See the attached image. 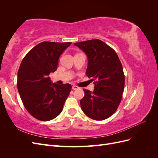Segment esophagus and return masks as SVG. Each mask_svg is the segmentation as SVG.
Returning a JSON list of instances; mask_svg holds the SVG:
<instances>
[{"mask_svg":"<svg viewBox=\"0 0 158 158\" xmlns=\"http://www.w3.org/2000/svg\"><path fill=\"white\" fill-rule=\"evenodd\" d=\"M72 89H73V90L78 89H79V87H78L77 85H73V87H72Z\"/></svg>","mask_w":158,"mask_h":158,"instance_id":"34e87169","label":"esophagus"}]
</instances>
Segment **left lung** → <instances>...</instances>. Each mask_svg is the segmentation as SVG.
<instances>
[{
    "label": "left lung",
    "mask_w": 158,
    "mask_h": 158,
    "mask_svg": "<svg viewBox=\"0 0 158 158\" xmlns=\"http://www.w3.org/2000/svg\"><path fill=\"white\" fill-rule=\"evenodd\" d=\"M86 55L85 72L94 81V92L84 89L80 100L83 112L94 120L102 121L111 117L119 106L125 87V75L116 52L99 40L75 43Z\"/></svg>",
    "instance_id": "8db88e82"
}]
</instances>
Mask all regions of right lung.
Returning <instances> with one entry per match:
<instances>
[{"label": "right lung", "mask_w": 158, "mask_h": 158, "mask_svg": "<svg viewBox=\"0 0 158 158\" xmlns=\"http://www.w3.org/2000/svg\"><path fill=\"white\" fill-rule=\"evenodd\" d=\"M71 44L41 42L27 52L20 64L18 92L27 111L38 120L51 121L63 111L72 85L52 83L49 75L56 70L60 56Z\"/></svg>", "instance_id": "add662e5"}]
</instances>
